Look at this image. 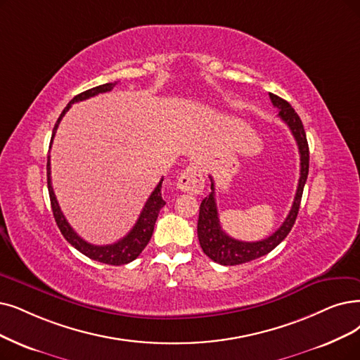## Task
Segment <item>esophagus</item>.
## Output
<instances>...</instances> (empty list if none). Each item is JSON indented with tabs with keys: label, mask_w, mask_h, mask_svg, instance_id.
<instances>
[{
	"label": "esophagus",
	"mask_w": 360,
	"mask_h": 360,
	"mask_svg": "<svg viewBox=\"0 0 360 360\" xmlns=\"http://www.w3.org/2000/svg\"><path fill=\"white\" fill-rule=\"evenodd\" d=\"M204 169L199 164L192 162L191 165L186 167V169L181 171V174L177 181V189L186 193L198 195L204 191Z\"/></svg>",
	"instance_id": "obj_1"
}]
</instances>
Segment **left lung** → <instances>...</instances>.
I'll return each instance as SVG.
<instances>
[{
	"label": "left lung",
	"mask_w": 360,
	"mask_h": 360,
	"mask_svg": "<svg viewBox=\"0 0 360 360\" xmlns=\"http://www.w3.org/2000/svg\"><path fill=\"white\" fill-rule=\"evenodd\" d=\"M271 103L279 109V118L290 127V130L297 141L298 152H300V180L298 188L294 198V202L288 217L285 219L282 226L271 233L269 238L257 242H243L230 238L220 226L217 204H215V192H214V181L211 179V193L200 202L199 207V219H198V239L200 248L211 258L212 262L223 264V266H236L243 264L260 258L269 254L271 250H275L279 243L288 236L291 229L295 223L297 214L300 210L301 196H303V189L309 174V145L306 139V131L303 122H301L297 112L286 100L278 97L276 94H269Z\"/></svg>",
	"instance_id": "1"
}]
</instances>
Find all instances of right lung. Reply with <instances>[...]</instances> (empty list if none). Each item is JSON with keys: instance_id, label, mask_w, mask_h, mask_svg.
Here are the masks:
<instances>
[{"instance_id": "1", "label": "right lung", "mask_w": 360, "mask_h": 360, "mask_svg": "<svg viewBox=\"0 0 360 360\" xmlns=\"http://www.w3.org/2000/svg\"><path fill=\"white\" fill-rule=\"evenodd\" d=\"M117 82H108L103 85H98V87L90 89L87 91H84L78 96H75L74 98L70 100L68 103V106L63 109V112L60 113L59 120L54 124L53 128V134H51V143L54 139V134L57 131V127H59L62 118L65 117V113L69 110V108L77 103V102H82L85 98L94 97L100 93H108L110 91ZM50 143V148H51ZM50 155L47 156V184H49V195H50V202H51V210H53V215L54 220L57 223V227L60 229L62 235L65 236V239L70 243L72 247L77 248L79 252H82L84 255H87L89 258L94 262H100L105 264H112V266H121V264H127L140 255V252L146 248V245L149 243L152 233H153V227L158 219V214H160L161 208L165 205V200L162 199V181L164 179H161V181L158 183V186L155 188V191L150 193V196L148 198L145 207H143L139 219L136 221V224L133 226V229L128 232L122 239H120L118 242L110 243V245H93V243H89L87 240H84L79 235H77V232L74 229L70 227V224L68 223V220L65 219V215L59 207V202H57L56 195L53 192V186H51V171H50Z\"/></svg>"}]
</instances>
